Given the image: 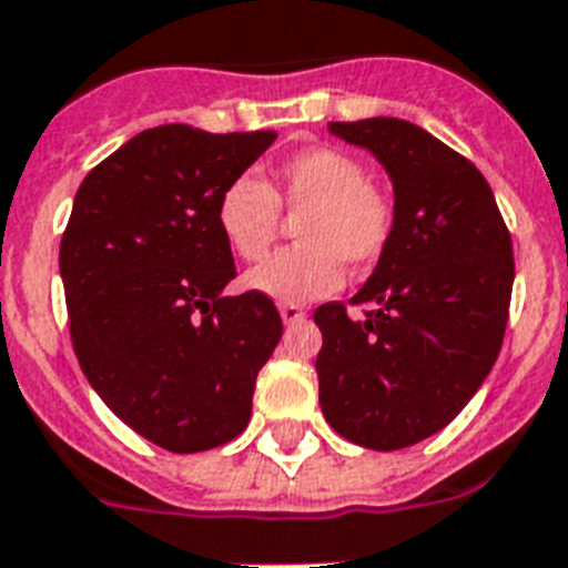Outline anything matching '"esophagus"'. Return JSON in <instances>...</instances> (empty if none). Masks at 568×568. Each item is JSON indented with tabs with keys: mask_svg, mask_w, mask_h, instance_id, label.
<instances>
[{
	"mask_svg": "<svg viewBox=\"0 0 568 568\" xmlns=\"http://www.w3.org/2000/svg\"><path fill=\"white\" fill-rule=\"evenodd\" d=\"M278 313H281V320H284V325H296V322H302L307 316L305 307H298V305H281Z\"/></svg>",
	"mask_w": 568,
	"mask_h": 568,
	"instance_id": "esophagus-1",
	"label": "esophagus"
}]
</instances>
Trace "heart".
Instances as JSON below:
<instances>
[{
  "mask_svg": "<svg viewBox=\"0 0 568 568\" xmlns=\"http://www.w3.org/2000/svg\"><path fill=\"white\" fill-rule=\"evenodd\" d=\"M278 205L302 213L298 246L248 270L246 287L281 305L331 296L343 284V266L369 270L384 255L396 222L393 199L366 181V166L331 146L287 158L275 172V187L255 175H240L225 187L216 220L240 257L261 261L270 252L278 234Z\"/></svg>",
  "mask_w": 568,
  "mask_h": 568,
  "instance_id": "b5f03b06",
  "label": "heart"
}]
</instances>
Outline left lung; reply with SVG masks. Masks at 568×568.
I'll return each mask as SVG.
<instances>
[{"instance_id": "left-lung-1", "label": "left lung", "mask_w": 568, "mask_h": 568, "mask_svg": "<svg viewBox=\"0 0 568 568\" xmlns=\"http://www.w3.org/2000/svg\"><path fill=\"white\" fill-rule=\"evenodd\" d=\"M393 184L396 222L352 305L316 307L320 405L339 437L396 452L437 434L469 405L505 339L514 243L475 163L396 116L331 122Z\"/></svg>"}]
</instances>
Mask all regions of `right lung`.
<instances>
[{
	"label": "right lung",
	"instance_id": "obj_1",
	"mask_svg": "<svg viewBox=\"0 0 568 568\" xmlns=\"http://www.w3.org/2000/svg\"><path fill=\"white\" fill-rule=\"evenodd\" d=\"M272 131H140L81 181L61 240L70 334L90 387L149 443L193 455L248 425L281 339L261 293L222 296L237 270L216 220Z\"/></svg>",
	"mask_w": 568,
	"mask_h": 568
}]
</instances>
